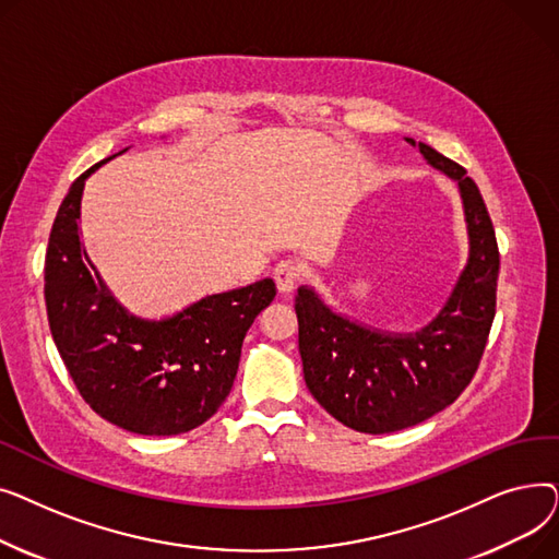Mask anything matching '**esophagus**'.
Here are the masks:
<instances>
[{
  "instance_id": "obj_1",
  "label": "esophagus",
  "mask_w": 559,
  "mask_h": 559,
  "mask_svg": "<svg viewBox=\"0 0 559 559\" xmlns=\"http://www.w3.org/2000/svg\"><path fill=\"white\" fill-rule=\"evenodd\" d=\"M301 278H304V272H301V267H299L297 262L281 260V262L276 264L274 281H276L278 292H283V295H289V292L301 283Z\"/></svg>"
}]
</instances>
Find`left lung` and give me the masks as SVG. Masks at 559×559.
<instances>
[{
  "label": "left lung",
  "mask_w": 559,
  "mask_h": 559,
  "mask_svg": "<svg viewBox=\"0 0 559 559\" xmlns=\"http://www.w3.org/2000/svg\"><path fill=\"white\" fill-rule=\"evenodd\" d=\"M424 158L457 181L468 260L449 301L417 333H383L333 312L299 287V354L317 403L344 426L383 435L417 426L451 405L480 365L496 314L498 245L487 205L466 169L424 142Z\"/></svg>",
  "instance_id": "left-lung-1"
}]
</instances>
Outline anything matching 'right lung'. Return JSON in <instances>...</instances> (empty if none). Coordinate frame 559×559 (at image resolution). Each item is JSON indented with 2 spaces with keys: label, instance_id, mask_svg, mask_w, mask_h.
I'll return each mask as SVG.
<instances>
[{
  "label": "right lung",
  "instance_id": "1",
  "mask_svg": "<svg viewBox=\"0 0 559 559\" xmlns=\"http://www.w3.org/2000/svg\"><path fill=\"white\" fill-rule=\"evenodd\" d=\"M106 160L72 183L51 226L45 255L51 337L79 394L102 419L135 435H181L226 401L245 335L274 301L276 285L262 278L160 321L131 314L110 295L79 233L85 179Z\"/></svg>",
  "mask_w": 559,
  "mask_h": 559
}]
</instances>
